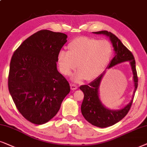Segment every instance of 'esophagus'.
Wrapping results in <instances>:
<instances>
[{
  "instance_id": "1",
  "label": "esophagus",
  "mask_w": 147,
  "mask_h": 147,
  "mask_svg": "<svg viewBox=\"0 0 147 147\" xmlns=\"http://www.w3.org/2000/svg\"><path fill=\"white\" fill-rule=\"evenodd\" d=\"M70 89L72 90H75L78 89V87L76 85H74V84H70Z\"/></svg>"
}]
</instances>
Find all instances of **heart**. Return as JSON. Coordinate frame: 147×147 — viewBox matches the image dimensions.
<instances>
[{
	"instance_id": "1",
	"label": "heart",
	"mask_w": 147,
	"mask_h": 147,
	"mask_svg": "<svg viewBox=\"0 0 147 147\" xmlns=\"http://www.w3.org/2000/svg\"><path fill=\"white\" fill-rule=\"evenodd\" d=\"M68 52L60 51L58 62L60 72L68 76L78 66L73 79L93 80L99 77L108 65L113 54V46L108 40L81 37L68 45ZM78 64H77V63Z\"/></svg>"
}]
</instances>
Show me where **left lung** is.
<instances>
[{
  "label": "left lung",
  "mask_w": 147,
  "mask_h": 147,
  "mask_svg": "<svg viewBox=\"0 0 147 147\" xmlns=\"http://www.w3.org/2000/svg\"><path fill=\"white\" fill-rule=\"evenodd\" d=\"M93 34L105 35L109 37L112 43L116 55L109 63L108 68L113 67L121 62L129 61L132 68L134 83V91L132 100L124 107L118 110H111L106 108L99 99V87L105 72L88 85H84L80 87V89L84 93V99L81 105V112L83 117L87 122L93 126L99 128H106L120 122L126 116L130 110L135 92L138 87L137 72L136 70V62L132 52L114 34L107 31H97L93 32Z\"/></svg>",
  "instance_id": "obj_1"
}]
</instances>
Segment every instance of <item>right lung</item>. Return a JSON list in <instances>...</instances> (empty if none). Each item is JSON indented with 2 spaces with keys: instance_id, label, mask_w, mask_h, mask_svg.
<instances>
[{
  "instance_id": "1",
  "label": "right lung",
  "mask_w": 147,
  "mask_h": 147,
  "mask_svg": "<svg viewBox=\"0 0 147 147\" xmlns=\"http://www.w3.org/2000/svg\"><path fill=\"white\" fill-rule=\"evenodd\" d=\"M66 38L62 33L40 30L27 38L11 58L9 93L21 114L33 124L53 118L70 92L69 83L56 66Z\"/></svg>"
}]
</instances>
